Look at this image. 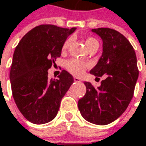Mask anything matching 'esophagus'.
<instances>
[{
    "label": "esophagus",
    "instance_id": "esophagus-1",
    "mask_svg": "<svg viewBox=\"0 0 146 146\" xmlns=\"http://www.w3.org/2000/svg\"><path fill=\"white\" fill-rule=\"evenodd\" d=\"M74 80L75 82H80V81H81V80H80V78H78V77H74Z\"/></svg>",
    "mask_w": 146,
    "mask_h": 146
}]
</instances>
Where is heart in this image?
Returning <instances> with one entry per match:
<instances>
[{
	"label": "heart",
	"mask_w": 146,
	"mask_h": 146,
	"mask_svg": "<svg viewBox=\"0 0 146 146\" xmlns=\"http://www.w3.org/2000/svg\"><path fill=\"white\" fill-rule=\"evenodd\" d=\"M71 41H72V38H67L65 40V42L62 44V48H61L63 52H66L67 50V48L70 46ZM86 45L87 48H89L92 46L98 45V42L94 37H87L86 39ZM65 66H66V70L69 72H71L72 74L80 76V75H82L86 72V70L89 67V63H87L84 60H78V59H70L66 61Z\"/></svg>",
	"instance_id": "obj_1"
}]
</instances>
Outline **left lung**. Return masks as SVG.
<instances>
[{"mask_svg": "<svg viewBox=\"0 0 146 146\" xmlns=\"http://www.w3.org/2000/svg\"><path fill=\"white\" fill-rule=\"evenodd\" d=\"M92 31L103 39V54L90 72L106 78L98 88L85 82L86 93L78 106L87 121L107 125L124 113L133 98L139 77L137 58L130 42L119 31L110 28Z\"/></svg>", "mask_w": 146, "mask_h": 146, "instance_id": "8db88e82", "label": "left lung"}]
</instances>
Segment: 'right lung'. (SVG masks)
I'll return each mask as SVG.
<instances>
[{
    "label": "right lung",
    "mask_w": 146,
    "mask_h": 146,
    "mask_svg": "<svg viewBox=\"0 0 146 146\" xmlns=\"http://www.w3.org/2000/svg\"><path fill=\"white\" fill-rule=\"evenodd\" d=\"M75 30L54 25L36 26L22 37L14 50L9 75L12 93L18 109L31 123L52 121L74 83L66 70L58 80H48V70L60 56L66 37Z\"/></svg>",
    "instance_id": "right-lung-1"
}]
</instances>
